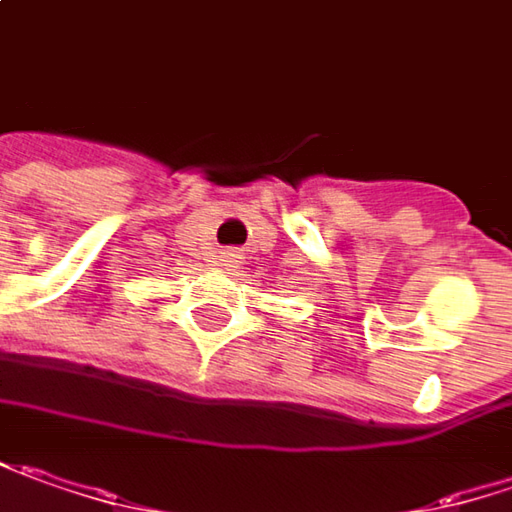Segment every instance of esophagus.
I'll list each match as a JSON object with an SVG mask.
<instances>
[{"label": "esophagus", "mask_w": 512, "mask_h": 512, "mask_svg": "<svg viewBox=\"0 0 512 512\" xmlns=\"http://www.w3.org/2000/svg\"><path fill=\"white\" fill-rule=\"evenodd\" d=\"M236 262H239V253H233V250H227V253L221 256V265H224V268H233Z\"/></svg>", "instance_id": "1"}]
</instances>
